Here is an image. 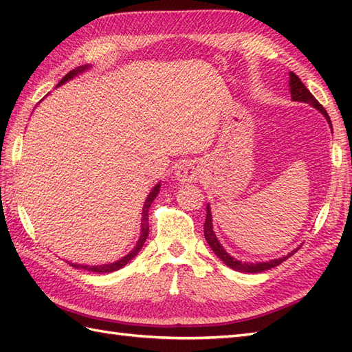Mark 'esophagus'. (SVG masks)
Here are the masks:
<instances>
[{
	"label": "esophagus",
	"mask_w": 352,
	"mask_h": 352,
	"mask_svg": "<svg viewBox=\"0 0 352 352\" xmlns=\"http://www.w3.org/2000/svg\"><path fill=\"white\" fill-rule=\"evenodd\" d=\"M199 166L195 162L186 160L180 163L175 169V178L180 183H195L199 178Z\"/></svg>",
	"instance_id": "34e87169"
}]
</instances>
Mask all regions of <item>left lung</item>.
<instances>
[{
    "instance_id": "left-lung-1",
    "label": "left lung",
    "mask_w": 352,
    "mask_h": 352,
    "mask_svg": "<svg viewBox=\"0 0 352 352\" xmlns=\"http://www.w3.org/2000/svg\"><path fill=\"white\" fill-rule=\"evenodd\" d=\"M289 86H290V96H292V101H298V102H307L310 104L311 107H315L316 110H319L320 113H322L325 116V119L328 121V124H330L331 126V131H333V125H331V121H330V116H328L327 110L320 106V104L318 102V100L315 98L310 94V91L307 87L304 86L302 81L298 78L296 74L294 72H289ZM204 236H206V241L207 243L210 245L212 251L218 256L223 263H226L228 267L234 269V271H239V272H250V274H258V272H263V271H267V269L271 267H275L278 266L281 261H284L286 258H289L292 254L296 252V250H294L292 252H289L287 256H284L281 258H274V260H269V261H258V263H250V261H241L237 260L234 257H231L230 254L223 250V246L219 243L218 237H216L214 231H213V221H212V212H210V204H207V216H206V222H204Z\"/></svg>"
}]
</instances>
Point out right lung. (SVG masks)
<instances>
[{
  "mask_svg": "<svg viewBox=\"0 0 352 352\" xmlns=\"http://www.w3.org/2000/svg\"><path fill=\"white\" fill-rule=\"evenodd\" d=\"M89 68H91V65H83V66H78V68L72 69L69 74H66V76L58 81L57 86H62L65 85L66 81L72 80L74 77L80 76V74H83L85 71H87ZM160 192V183L155 184L153 190L149 192V195L146 197L145 199V204H144V208H142V222H140V236H139V241L136 243V246L126 254V256H124L122 258H119L116 261H113V263H107V265H96V266H91V265H77V263H71V261H68V263L77 269H85V271H92V272H98V274H109V272H113V271H118V269L124 267L126 263H129L130 260H133L134 257L138 256V252L142 250V246H144L146 237H148V233H149V222H148V210L149 207H151L153 201L155 199V197L159 195Z\"/></svg>",
  "mask_w": 352,
  "mask_h": 352,
  "instance_id": "1",
  "label": "right lung"
}]
</instances>
